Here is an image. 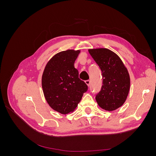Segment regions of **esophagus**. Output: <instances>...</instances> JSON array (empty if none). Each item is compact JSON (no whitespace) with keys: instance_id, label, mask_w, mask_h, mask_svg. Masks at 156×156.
I'll list each match as a JSON object with an SVG mask.
<instances>
[{"instance_id":"obj_1","label":"esophagus","mask_w":156,"mask_h":156,"mask_svg":"<svg viewBox=\"0 0 156 156\" xmlns=\"http://www.w3.org/2000/svg\"><path fill=\"white\" fill-rule=\"evenodd\" d=\"M85 83L89 87L90 84V80H87V81H85Z\"/></svg>"}]
</instances>
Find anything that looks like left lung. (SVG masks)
<instances>
[{
    "instance_id": "left-lung-1",
    "label": "left lung",
    "mask_w": 156,
    "mask_h": 156,
    "mask_svg": "<svg viewBox=\"0 0 156 156\" xmlns=\"http://www.w3.org/2000/svg\"><path fill=\"white\" fill-rule=\"evenodd\" d=\"M89 53L99 66L103 85L96 96L98 105L112 111L124 104L130 87V78L122 60L114 52L105 49H89Z\"/></svg>"
}]
</instances>
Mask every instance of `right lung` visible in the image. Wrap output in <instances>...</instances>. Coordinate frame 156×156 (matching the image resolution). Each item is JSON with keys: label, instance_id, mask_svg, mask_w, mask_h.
Returning <instances> with one entry per match:
<instances>
[{"label": "right lung", "instance_id": "obj_1", "mask_svg": "<svg viewBox=\"0 0 156 156\" xmlns=\"http://www.w3.org/2000/svg\"><path fill=\"white\" fill-rule=\"evenodd\" d=\"M79 53V50H67L56 54L47 64L42 75L45 100L53 109L61 114L72 112L88 90L74 67Z\"/></svg>", "mask_w": 156, "mask_h": 156}]
</instances>
